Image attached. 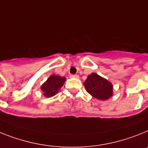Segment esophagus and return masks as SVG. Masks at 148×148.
Listing matches in <instances>:
<instances>
[{
  "label": "esophagus",
  "mask_w": 148,
  "mask_h": 148,
  "mask_svg": "<svg viewBox=\"0 0 148 148\" xmlns=\"http://www.w3.org/2000/svg\"><path fill=\"white\" fill-rule=\"evenodd\" d=\"M71 77H72V78H78V77H79V76H78L77 74H71Z\"/></svg>",
  "instance_id": "obj_1"
}]
</instances>
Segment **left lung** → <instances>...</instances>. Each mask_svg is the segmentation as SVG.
Wrapping results in <instances>:
<instances>
[{"label": "left lung", "instance_id": "8db88e82", "mask_svg": "<svg viewBox=\"0 0 148 148\" xmlns=\"http://www.w3.org/2000/svg\"><path fill=\"white\" fill-rule=\"evenodd\" d=\"M84 86L90 95L100 100H107L113 95L112 84L95 73L88 76Z\"/></svg>", "mask_w": 148, "mask_h": 148}]
</instances>
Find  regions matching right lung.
Wrapping results in <instances>:
<instances>
[{
    "label": "right lung",
    "instance_id": "add662e5",
    "mask_svg": "<svg viewBox=\"0 0 148 148\" xmlns=\"http://www.w3.org/2000/svg\"><path fill=\"white\" fill-rule=\"evenodd\" d=\"M65 77L52 75L47 79V81L42 85L41 89L46 97H52L59 92L65 81Z\"/></svg>",
    "mask_w": 148,
    "mask_h": 148
}]
</instances>
